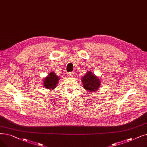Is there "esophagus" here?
Here are the masks:
<instances>
[{"mask_svg": "<svg viewBox=\"0 0 147 147\" xmlns=\"http://www.w3.org/2000/svg\"><path fill=\"white\" fill-rule=\"evenodd\" d=\"M68 76L69 78H73L74 76V73L73 72H70V73H68Z\"/></svg>", "mask_w": 147, "mask_h": 147, "instance_id": "esophagus-1", "label": "esophagus"}]
</instances>
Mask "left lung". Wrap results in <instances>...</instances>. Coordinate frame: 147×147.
<instances>
[{
    "label": "left lung",
    "mask_w": 147,
    "mask_h": 147,
    "mask_svg": "<svg viewBox=\"0 0 147 147\" xmlns=\"http://www.w3.org/2000/svg\"><path fill=\"white\" fill-rule=\"evenodd\" d=\"M82 81L85 89L89 92L97 91L101 84L100 79L90 71L86 73L84 77L82 79Z\"/></svg>",
    "instance_id": "obj_1"
}]
</instances>
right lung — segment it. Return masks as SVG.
<instances>
[{"label": "right lung", "mask_w": 147, "mask_h": 147, "mask_svg": "<svg viewBox=\"0 0 147 147\" xmlns=\"http://www.w3.org/2000/svg\"><path fill=\"white\" fill-rule=\"evenodd\" d=\"M59 78L56 76L55 73L51 72L50 74L44 80V85L47 89H53L56 87L58 84Z\"/></svg>", "instance_id": "obj_1"}]
</instances>
